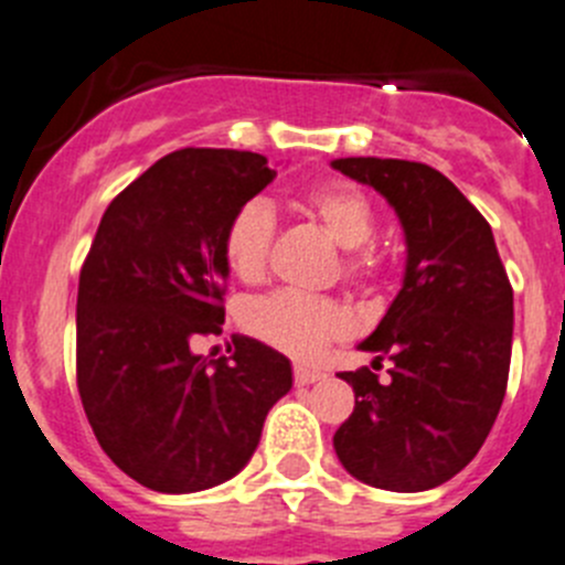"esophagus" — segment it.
<instances>
[{
	"label": "esophagus",
	"instance_id": "1",
	"mask_svg": "<svg viewBox=\"0 0 565 565\" xmlns=\"http://www.w3.org/2000/svg\"><path fill=\"white\" fill-rule=\"evenodd\" d=\"M326 377V372L315 370V366H295V383L298 386H309V383H317Z\"/></svg>",
	"mask_w": 565,
	"mask_h": 565
}]
</instances>
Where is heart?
<instances>
[{"label":"heart","mask_w":565,"mask_h":565,"mask_svg":"<svg viewBox=\"0 0 565 565\" xmlns=\"http://www.w3.org/2000/svg\"><path fill=\"white\" fill-rule=\"evenodd\" d=\"M303 210L326 228L328 237L348 250L342 262L344 281L372 287L381 276V259L366 248L375 237V210L361 190L342 182H326L303 195ZM276 234V217L265 201H245L223 234V256L243 281H259L267 270ZM245 328L295 359L320 353L331 339L348 331V317L333 300L303 292H273L245 309Z\"/></svg>","instance_id":"obj_1"}]
</instances>
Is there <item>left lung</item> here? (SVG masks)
Here are the masks:
<instances>
[{
  "label": "left lung",
  "mask_w": 565,
  "mask_h": 565,
  "mask_svg": "<svg viewBox=\"0 0 565 565\" xmlns=\"http://www.w3.org/2000/svg\"><path fill=\"white\" fill-rule=\"evenodd\" d=\"M344 177L375 188L405 234V276L375 331L359 344L386 359L339 372L355 408L333 434L342 467L386 491H428L456 478L483 447L508 386L513 289L494 234L436 168L344 157Z\"/></svg>",
  "instance_id": "obj_1"
}]
</instances>
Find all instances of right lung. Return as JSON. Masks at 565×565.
Listing matches in <instances>:
<instances>
[{
	"label": "right lung",
	"mask_w": 565,
	"mask_h": 565,
	"mask_svg": "<svg viewBox=\"0 0 565 565\" xmlns=\"http://www.w3.org/2000/svg\"><path fill=\"white\" fill-rule=\"evenodd\" d=\"M276 179L254 151L182 149L113 199L76 295V386L109 461L162 494L226 483L292 388L287 355L234 337L232 359L193 342L221 333L223 234Z\"/></svg>",
	"instance_id": "obj_1"
}]
</instances>
